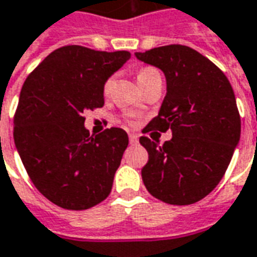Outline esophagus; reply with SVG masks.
Returning <instances> with one entry per match:
<instances>
[{
	"label": "esophagus",
	"mask_w": 257,
	"mask_h": 257,
	"mask_svg": "<svg viewBox=\"0 0 257 257\" xmlns=\"http://www.w3.org/2000/svg\"><path fill=\"white\" fill-rule=\"evenodd\" d=\"M129 142H131V145H138V143H139V138H138V135L129 134Z\"/></svg>",
	"instance_id": "esophagus-1"
}]
</instances>
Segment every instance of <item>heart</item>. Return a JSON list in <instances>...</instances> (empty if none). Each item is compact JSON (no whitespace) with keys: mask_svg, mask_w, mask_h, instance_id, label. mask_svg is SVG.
I'll use <instances>...</instances> for the list:
<instances>
[{"mask_svg":"<svg viewBox=\"0 0 257 257\" xmlns=\"http://www.w3.org/2000/svg\"><path fill=\"white\" fill-rule=\"evenodd\" d=\"M160 72L153 68V66H142L138 69V72H136V79H138V82H139V85L143 87V86H146L149 82H152L154 78H159ZM112 85H114V79L108 78L105 79V82H104L103 85V93L107 96V94H110L111 89H112Z\"/></svg>","mask_w":257,"mask_h":257,"instance_id":"1","label":"heart"}]
</instances>
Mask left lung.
Listing matches in <instances>:
<instances>
[{
  "label": "left lung",
  "mask_w": 257,
  "mask_h": 257,
  "mask_svg": "<svg viewBox=\"0 0 257 257\" xmlns=\"http://www.w3.org/2000/svg\"><path fill=\"white\" fill-rule=\"evenodd\" d=\"M136 57L160 68L167 79L159 115L143 134L172 131L161 146L141 136L149 153L143 184L164 203H196L221 181L239 142L241 116L232 86L218 66L186 46H163Z\"/></svg>",
  "instance_id": "obj_1"
}]
</instances>
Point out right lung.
Masks as SVG:
<instances>
[{"label": "right lung", "mask_w": 257, "mask_h": 257, "mask_svg": "<svg viewBox=\"0 0 257 257\" xmlns=\"http://www.w3.org/2000/svg\"><path fill=\"white\" fill-rule=\"evenodd\" d=\"M129 58L128 51L64 46L23 83L14 116L15 146L39 192L62 209H90L110 195L128 135L110 128L90 136L83 112L103 107L105 79Z\"/></svg>", "instance_id": "obj_1"}]
</instances>
